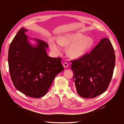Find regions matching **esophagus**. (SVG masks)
<instances>
[{"label": "esophagus", "mask_w": 124, "mask_h": 124, "mask_svg": "<svg viewBox=\"0 0 124 124\" xmlns=\"http://www.w3.org/2000/svg\"><path fill=\"white\" fill-rule=\"evenodd\" d=\"M63 66L64 68H67L68 67L69 65H68V64L67 62H65V63H64L63 64Z\"/></svg>", "instance_id": "obj_1"}]
</instances>
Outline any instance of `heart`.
<instances>
[{"label":"heart","mask_w":124,"mask_h":124,"mask_svg":"<svg viewBox=\"0 0 124 124\" xmlns=\"http://www.w3.org/2000/svg\"><path fill=\"white\" fill-rule=\"evenodd\" d=\"M57 42L61 46L68 47L66 54L69 58L73 59L83 57L94 44L93 40L92 38L84 37L83 35L79 33L66 34L59 37L57 39ZM53 40L49 42L51 49L57 52L60 51V47Z\"/></svg>","instance_id":"1"}]
</instances>
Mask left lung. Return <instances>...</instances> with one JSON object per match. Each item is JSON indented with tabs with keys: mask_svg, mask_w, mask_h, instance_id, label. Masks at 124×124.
Segmentation results:
<instances>
[{
	"mask_svg": "<svg viewBox=\"0 0 124 124\" xmlns=\"http://www.w3.org/2000/svg\"><path fill=\"white\" fill-rule=\"evenodd\" d=\"M116 56L109 39H101L88 54L71 61L76 92L85 99H93L105 92L112 79Z\"/></svg>",
	"mask_w": 124,
	"mask_h": 124,
	"instance_id": "1",
	"label": "left lung"
}]
</instances>
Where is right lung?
Instances as JSON below:
<instances>
[{
  "instance_id": "right-lung-1",
  "label": "right lung",
  "mask_w": 124,
  "mask_h": 124,
  "mask_svg": "<svg viewBox=\"0 0 124 124\" xmlns=\"http://www.w3.org/2000/svg\"><path fill=\"white\" fill-rule=\"evenodd\" d=\"M22 28L10 44L8 63L11 80L24 94L40 98L47 93L56 76L64 70L60 58L49 57L47 43L25 35ZM30 39L35 42L31 44Z\"/></svg>"
}]
</instances>
